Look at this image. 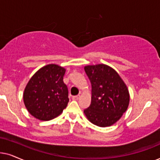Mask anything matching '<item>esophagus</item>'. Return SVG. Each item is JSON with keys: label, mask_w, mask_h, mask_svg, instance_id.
Returning <instances> with one entry per match:
<instances>
[{"label": "esophagus", "mask_w": 160, "mask_h": 160, "mask_svg": "<svg viewBox=\"0 0 160 160\" xmlns=\"http://www.w3.org/2000/svg\"><path fill=\"white\" fill-rule=\"evenodd\" d=\"M79 98H80V95H77V96H74V97H72V99L74 100H78Z\"/></svg>", "instance_id": "esophagus-1"}]
</instances>
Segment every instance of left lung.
I'll list each match as a JSON object with an SVG mask.
<instances>
[{"mask_svg": "<svg viewBox=\"0 0 160 160\" xmlns=\"http://www.w3.org/2000/svg\"><path fill=\"white\" fill-rule=\"evenodd\" d=\"M91 84V102L84 113L91 123L105 127L119 120L128 108L129 91L118 74L105 64L85 67Z\"/></svg>", "mask_w": 160, "mask_h": 160, "instance_id": "1", "label": "left lung"}]
</instances>
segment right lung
Instances as JSON below:
<instances>
[{
  "mask_svg": "<svg viewBox=\"0 0 160 160\" xmlns=\"http://www.w3.org/2000/svg\"><path fill=\"white\" fill-rule=\"evenodd\" d=\"M66 69L55 64L37 71L25 87L23 100L32 116L49 121L59 116L69 102V91L63 82Z\"/></svg>",
  "mask_w": 160,
  "mask_h": 160,
  "instance_id": "obj_1",
  "label": "right lung"
}]
</instances>
